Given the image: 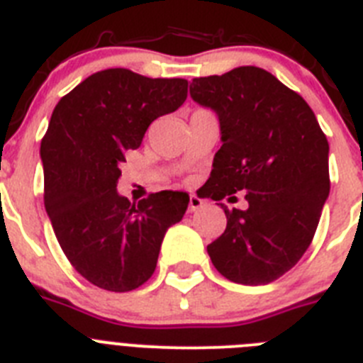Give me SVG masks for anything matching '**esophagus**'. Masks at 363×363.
<instances>
[{"label": "esophagus", "mask_w": 363, "mask_h": 363, "mask_svg": "<svg viewBox=\"0 0 363 363\" xmlns=\"http://www.w3.org/2000/svg\"><path fill=\"white\" fill-rule=\"evenodd\" d=\"M200 209H203V201L194 196V194H191V198H189V213H196Z\"/></svg>", "instance_id": "34e87169"}]
</instances>
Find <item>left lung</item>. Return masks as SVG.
<instances>
[{"label":"left lung","mask_w":363,"mask_h":363,"mask_svg":"<svg viewBox=\"0 0 363 363\" xmlns=\"http://www.w3.org/2000/svg\"><path fill=\"white\" fill-rule=\"evenodd\" d=\"M191 98L220 120L205 196L245 191V211L221 209L227 227L207 245L214 267L234 284L278 280L303 256L329 196V143L298 92L259 67L194 78Z\"/></svg>","instance_id":"left-lung-1"}]
</instances>
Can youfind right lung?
Masks as SVG:
<instances>
[{
  "label": "right lung",
  "mask_w": 363,
  "mask_h": 363,
  "mask_svg": "<svg viewBox=\"0 0 363 363\" xmlns=\"http://www.w3.org/2000/svg\"><path fill=\"white\" fill-rule=\"evenodd\" d=\"M185 99L187 79L107 69L54 108L40 149L45 209L72 267L99 289L127 293L145 284L167 229L187 211V192L160 191L134 205L116 191L125 152Z\"/></svg>",
  "instance_id": "right-lung-1"
}]
</instances>
